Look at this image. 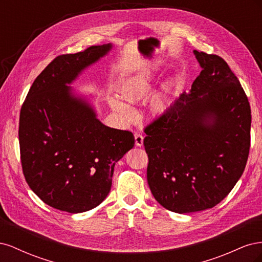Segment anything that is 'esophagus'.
Wrapping results in <instances>:
<instances>
[{
	"label": "esophagus",
	"instance_id": "esophagus-1",
	"mask_svg": "<svg viewBox=\"0 0 262 262\" xmlns=\"http://www.w3.org/2000/svg\"><path fill=\"white\" fill-rule=\"evenodd\" d=\"M143 136L141 133H136L134 134V140H136V145L137 146H142L143 145Z\"/></svg>",
	"mask_w": 262,
	"mask_h": 262
}]
</instances>
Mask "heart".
Segmentation results:
<instances>
[{
  "label": "heart",
  "instance_id": "obj_1",
  "mask_svg": "<svg viewBox=\"0 0 262 262\" xmlns=\"http://www.w3.org/2000/svg\"><path fill=\"white\" fill-rule=\"evenodd\" d=\"M154 76L153 69H145L143 71H140L137 74L125 78L118 87L119 98L126 102V104H138V102L147 97L150 89H152ZM110 107L120 117L123 122L130 123L133 121L134 113L132 112V109L120 100L113 99L110 101ZM167 108V98L164 94L158 93L149 100L148 114L153 118H158L166 113Z\"/></svg>",
  "mask_w": 262,
  "mask_h": 262
}]
</instances>
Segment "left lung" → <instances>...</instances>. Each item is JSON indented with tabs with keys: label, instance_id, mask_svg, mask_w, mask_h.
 <instances>
[{
	"label": "left lung",
	"instance_id": "left-lung-1",
	"mask_svg": "<svg viewBox=\"0 0 262 262\" xmlns=\"http://www.w3.org/2000/svg\"><path fill=\"white\" fill-rule=\"evenodd\" d=\"M193 53L202 71L190 93L144 129L150 192L180 214L223 200L242 177L250 148L251 110L238 78L223 58Z\"/></svg>",
	"mask_w": 262,
	"mask_h": 262
}]
</instances>
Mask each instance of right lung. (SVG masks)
<instances>
[{
	"label": "right lung",
	"mask_w": 262,
	"mask_h": 262,
	"mask_svg": "<svg viewBox=\"0 0 262 262\" xmlns=\"http://www.w3.org/2000/svg\"><path fill=\"white\" fill-rule=\"evenodd\" d=\"M112 47L59 55L37 76L20 109L24 176L46 204L60 211L82 213L99 205L112 189L115 164L134 146L132 132L102 124L67 85Z\"/></svg>",
	"instance_id": "right-lung-1"
}]
</instances>
